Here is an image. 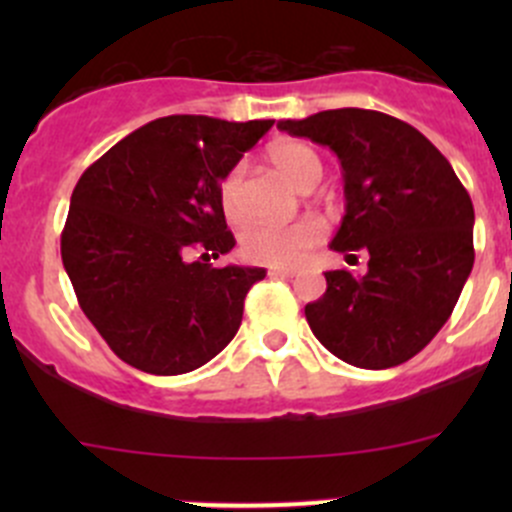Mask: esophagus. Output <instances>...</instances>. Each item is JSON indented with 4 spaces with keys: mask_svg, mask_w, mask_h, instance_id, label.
Here are the masks:
<instances>
[{
    "mask_svg": "<svg viewBox=\"0 0 512 512\" xmlns=\"http://www.w3.org/2000/svg\"><path fill=\"white\" fill-rule=\"evenodd\" d=\"M270 275H275V277H294L297 275V270H292V267H272L270 270Z\"/></svg>",
    "mask_w": 512,
    "mask_h": 512,
    "instance_id": "esophagus-1",
    "label": "esophagus"
}]
</instances>
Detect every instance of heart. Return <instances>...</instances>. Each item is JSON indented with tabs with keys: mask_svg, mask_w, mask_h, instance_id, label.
Listing matches in <instances>:
<instances>
[{
	"mask_svg": "<svg viewBox=\"0 0 512 512\" xmlns=\"http://www.w3.org/2000/svg\"><path fill=\"white\" fill-rule=\"evenodd\" d=\"M272 165L299 190H312L324 173L322 158L317 151L297 141L280 143L270 153ZM245 178L247 165L237 163L220 183V205L227 220L237 223L245 218ZM324 237V225L314 218L297 220L289 225H252L242 232V255L260 265L289 267L297 265L307 257L314 245H319Z\"/></svg>",
	"mask_w": 512,
	"mask_h": 512,
	"instance_id": "obj_1",
	"label": "heart"
}]
</instances>
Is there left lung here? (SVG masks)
Masks as SVG:
<instances>
[{"instance_id": "obj_1", "label": "left lung", "mask_w": 512, "mask_h": 512, "mask_svg": "<svg viewBox=\"0 0 512 512\" xmlns=\"http://www.w3.org/2000/svg\"><path fill=\"white\" fill-rule=\"evenodd\" d=\"M277 128L337 153L347 213L329 247L369 257L364 277L324 272L327 292L304 307L309 329L359 369L404 364L448 322L473 270L471 195L443 153L389 113L334 108Z\"/></svg>"}]
</instances>
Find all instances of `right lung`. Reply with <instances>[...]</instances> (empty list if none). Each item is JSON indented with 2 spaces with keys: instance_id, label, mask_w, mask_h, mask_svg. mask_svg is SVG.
Returning <instances> with one entry per match:
<instances>
[{
  "instance_id": "obj_1",
  "label": "right lung",
  "mask_w": 512,
  "mask_h": 512,
  "mask_svg": "<svg viewBox=\"0 0 512 512\" xmlns=\"http://www.w3.org/2000/svg\"><path fill=\"white\" fill-rule=\"evenodd\" d=\"M275 121L165 116L84 170L61 232L81 309L126 364L175 376L235 337L262 267H213L235 247L220 183ZM193 251L201 260L189 262Z\"/></svg>"
}]
</instances>
